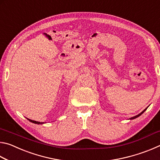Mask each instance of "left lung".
<instances>
[{
  "instance_id": "obj_1",
  "label": "left lung",
  "mask_w": 160,
  "mask_h": 160,
  "mask_svg": "<svg viewBox=\"0 0 160 160\" xmlns=\"http://www.w3.org/2000/svg\"><path fill=\"white\" fill-rule=\"evenodd\" d=\"M148 107H149V106H148ZM148 107H147V108H146V109H145L144 110H143V111H142V112L141 113H139V114H138V115H136V116H133V117H131V118H129V119H130V120H132V119H135V118H138V117H139V116H140V115H141V114H142V113H144V112H145V111H146V109H148Z\"/></svg>"
}]
</instances>
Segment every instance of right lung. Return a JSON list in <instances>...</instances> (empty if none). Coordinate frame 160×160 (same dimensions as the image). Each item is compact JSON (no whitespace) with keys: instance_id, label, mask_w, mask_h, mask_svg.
<instances>
[{"instance_id":"add662e5","label":"right lung","mask_w":160,"mask_h":160,"mask_svg":"<svg viewBox=\"0 0 160 160\" xmlns=\"http://www.w3.org/2000/svg\"><path fill=\"white\" fill-rule=\"evenodd\" d=\"M28 120H29V121H30V122H32V123H36V124H43V123H44V122H39V121H36L31 120V119H29V118H28Z\"/></svg>"}]
</instances>
